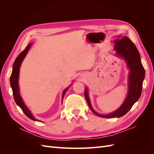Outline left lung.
<instances>
[{
  "label": "left lung",
  "mask_w": 154,
  "mask_h": 154,
  "mask_svg": "<svg viewBox=\"0 0 154 154\" xmlns=\"http://www.w3.org/2000/svg\"><path fill=\"white\" fill-rule=\"evenodd\" d=\"M114 42L116 53L125 59L130 69L128 93L125 102L117 110L108 115H101L93 110L88 96L87 88H85V97L88 106L96 115L101 118H120L127 114L141 96L143 82L145 76V71L141 62L140 54L132 42L128 37L124 36L121 39H116Z\"/></svg>",
  "instance_id": "1"
}]
</instances>
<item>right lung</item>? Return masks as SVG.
Here are the masks:
<instances>
[{"label":"right lung","instance_id":"obj_1","mask_svg":"<svg viewBox=\"0 0 154 154\" xmlns=\"http://www.w3.org/2000/svg\"><path fill=\"white\" fill-rule=\"evenodd\" d=\"M31 45V44H29L27 45L26 49L23 51L22 52H21L19 54V55H18L17 57V58L15 59V62H14V63L13 65V71H12L11 75L10 76V85L12 88L13 95V97H14V100H15V103L20 107V109L23 111V112L26 114V116H27V117L32 120L36 121V119L35 118H34L33 116H32L30 110L27 108V106H26V105L24 104V103L22 101V97H21V96L20 95V93H19V88H18V83L20 65L22 63V60H24V57H26V55L27 54V52H28ZM69 88V87L66 88V89L63 91V96H62V101H63V97H64L65 94H66V92L68 91Z\"/></svg>","mask_w":154,"mask_h":154}]
</instances>
